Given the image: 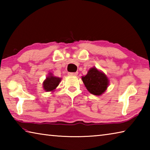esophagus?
<instances>
[{"instance_id": "34e87169", "label": "esophagus", "mask_w": 150, "mask_h": 150, "mask_svg": "<svg viewBox=\"0 0 150 150\" xmlns=\"http://www.w3.org/2000/svg\"><path fill=\"white\" fill-rule=\"evenodd\" d=\"M69 75H74V76H77L78 75V72H75V73H69Z\"/></svg>"}]
</instances>
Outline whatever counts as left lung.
Masks as SVG:
<instances>
[{"label": "left lung", "instance_id": "left-lung-1", "mask_svg": "<svg viewBox=\"0 0 150 150\" xmlns=\"http://www.w3.org/2000/svg\"><path fill=\"white\" fill-rule=\"evenodd\" d=\"M82 81L88 92L97 96L105 93L109 83L106 75L96 67L91 68L87 74L83 76Z\"/></svg>", "mask_w": 150, "mask_h": 150}]
</instances>
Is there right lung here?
Here are the masks:
<instances>
[{
  "label": "right lung",
  "mask_w": 150,
  "mask_h": 150,
  "mask_svg": "<svg viewBox=\"0 0 150 150\" xmlns=\"http://www.w3.org/2000/svg\"><path fill=\"white\" fill-rule=\"evenodd\" d=\"M61 82V78L53 76L52 73H49V75L43 83V87L47 92L54 91L56 87L59 85Z\"/></svg>",
  "instance_id": "1"
}]
</instances>
